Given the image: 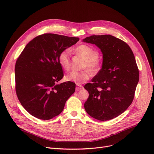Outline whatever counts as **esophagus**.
I'll list each match as a JSON object with an SVG mask.
<instances>
[{
    "mask_svg": "<svg viewBox=\"0 0 154 154\" xmlns=\"http://www.w3.org/2000/svg\"><path fill=\"white\" fill-rule=\"evenodd\" d=\"M83 88V86L77 84V86H76V91H79V90H82Z\"/></svg>",
    "mask_w": 154,
    "mask_h": 154,
    "instance_id": "1",
    "label": "esophagus"
}]
</instances>
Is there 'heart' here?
Here are the masks:
<instances>
[{
    "label": "heart",
    "instance_id": "b5f03b06",
    "mask_svg": "<svg viewBox=\"0 0 154 154\" xmlns=\"http://www.w3.org/2000/svg\"><path fill=\"white\" fill-rule=\"evenodd\" d=\"M77 54L81 55L85 60L84 68H88L92 72H95L99 70L101 63L98 58L99 52L94 48L86 45H82L75 49ZM71 53L68 49L63 51L58 56V61L63 69L68 71L70 68ZM92 73L89 69L82 71H72L65 77V80L68 82L80 85L89 80Z\"/></svg>",
    "mask_w": 154,
    "mask_h": 154
}]
</instances>
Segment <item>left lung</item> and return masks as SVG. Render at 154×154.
I'll list each match as a JSON object with an SVG mask.
<instances>
[{"label":"left lung","mask_w":154,"mask_h":154,"mask_svg":"<svg viewBox=\"0 0 154 154\" xmlns=\"http://www.w3.org/2000/svg\"><path fill=\"white\" fill-rule=\"evenodd\" d=\"M97 46L103 54L101 69L84 88L89 97L86 112L97 120L112 119L132 102L139 81L134 53L126 42L110 35H92L83 39Z\"/></svg>","instance_id":"1"}]
</instances>
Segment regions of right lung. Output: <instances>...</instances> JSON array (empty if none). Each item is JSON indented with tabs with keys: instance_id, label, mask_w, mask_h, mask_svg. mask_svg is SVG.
Here are the masks:
<instances>
[{
	"instance_id": "add662e5",
	"label": "right lung",
	"mask_w": 154,
	"mask_h": 154,
	"mask_svg": "<svg viewBox=\"0 0 154 154\" xmlns=\"http://www.w3.org/2000/svg\"><path fill=\"white\" fill-rule=\"evenodd\" d=\"M79 41L76 37L42 34L30 41L17 59L16 93L31 115L42 120L58 116L75 92L73 82L57 84L63 77L58 56Z\"/></svg>"
}]
</instances>
